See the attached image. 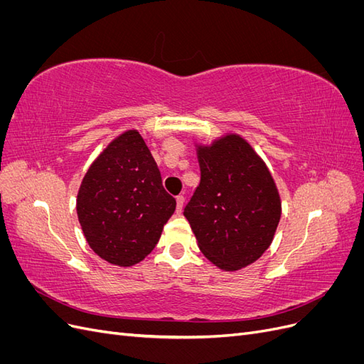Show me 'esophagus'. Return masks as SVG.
<instances>
[{
	"label": "esophagus",
	"mask_w": 364,
	"mask_h": 364,
	"mask_svg": "<svg viewBox=\"0 0 364 364\" xmlns=\"http://www.w3.org/2000/svg\"><path fill=\"white\" fill-rule=\"evenodd\" d=\"M183 202H185V197H183V196H178V197H176V211H178V214L182 213Z\"/></svg>",
	"instance_id": "34e87169"
}]
</instances>
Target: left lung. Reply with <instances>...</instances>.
<instances>
[{"label": "left lung", "mask_w": 364, "mask_h": 364, "mask_svg": "<svg viewBox=\"0 0 364 364\" xmlns=\"http://www.w3.org/2000/svg\"><path fill=\"white\" fill-rule=\"evenodd\" d=\"M200 183L183 215L203 255L218 269L240 270L272 245L281 197L267 165L237 134L197 144Z\"/></svg>", "instance_id": "8db88e82"}]
</instances>
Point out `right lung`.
Here are the masks:
<instances>
[{
    "label": "right lung",
    "instance_id": "1",
    "mask_svg": "<svg viewBox=\"0 0 364 364\" xmlns=\"http://www.w3.org/2000/svg\"><path fill=\"white\" fill-rule=\"evenodd\" d=\"M75 209L87 245L114 266H134L155 249L176 200L138 130L117 136L91 164Z\"/></svg>",
    "mask_w": 364,
    "mask_h": 364
}]
</instances>
